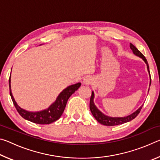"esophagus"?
Returning a JSON list of instances; mask_svg holds the SVG:
<instances>
[{
  "mask_svg": "<svg viewBox=\"0 0 160 160\" xmlns=\"http://www.w3.org/2000/svg\"><path fill=\"white\" fill-rule=\"evenodd\" d=\"M92 82V79L90 77H86L85 79H84V83L86 84V85H90Z\"/></svg>",
  "mask_w": 160,
  "mask_h": 160,
  "instance_id": "1",
  "label": "esophagus"
}]
</instances>
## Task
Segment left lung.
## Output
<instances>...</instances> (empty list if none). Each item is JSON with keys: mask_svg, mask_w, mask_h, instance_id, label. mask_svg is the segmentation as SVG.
Returning a JSON list of instances; mask_svg holds the SVG:
<instances>
[{"mask_svg": "<svg viewBox=\"0 0 160 160\" xmlns=\"http://www.w3.org/2000/svg\"><path fill=\"white\" fill-rule=\"evenodd\" d=\"M131 44V48L132 50V52H133V53L135 54L136 56H139V57L142 58L143 59V61L145 62V63L147 64L148 72H149V73H150V70H149V66H148L147 59L145 58L144 55H143V54L140 52V51L138 49V48L135 47L134 45H132V44ZM150 84H151V77H150ZM93 99H94V92H92V95H91L90 101V111H91L94 117L95 118L96 120L98 121L99 123H100L101 124H102V125H104V126H117V125H121V124L127 123V122H128V121H131L139 114V113L140 112V111H141V109L142 107V106L140 107L139 109L136 111V112H135L134 113H132V114L129 115L128 116H126V117L113 118V117H109V116H107L106 115L103 114V113L100 112L98 109H97L95 105H94V102H93Z\"/></svg>", "mask_w": 160, "mask_h": 160, "instance_id": "left-lung-1", "label": "left lung"}]
</instances>
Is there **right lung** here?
<instances>
[{
	"label": "right lung",
	"mask_w": 160,
	"mask_h": 160,
	"mask_svg": "<svg viewBox=\"0 0 160 160\" xmlns=\"http://www.w3.org/2000/svg\"><path fill=\"white\" fill-rule=\"evenodd\" d=\"M80 85L81 83L78 82L68 87L61 92L56 102L53 103L47 109L39 112H29L21 109L15 102L11 92V89H10V77L9 78L10 94L12 100L13 104L15 105L18 112L22 118L31 121V122L38 124H49L57 121L63 114L69 97L80 88Z\"/></svg>",
	"instance_id": "obj_1"
}]
</instances>
